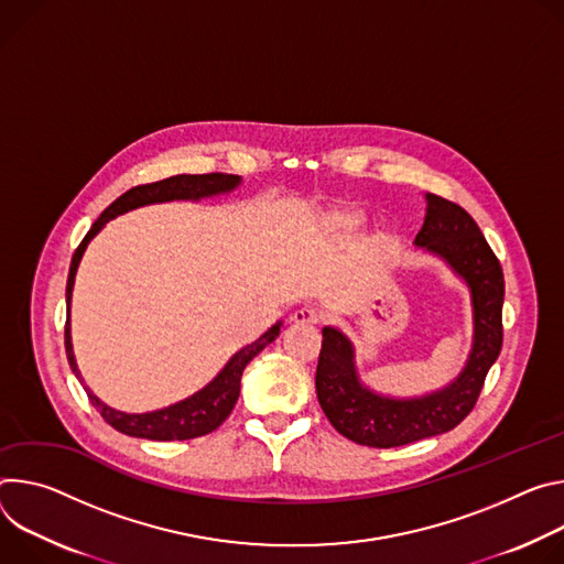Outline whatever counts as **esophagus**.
<instances>
[{"label": "esophagus", "instance_id": "34e87169", "mask_svg": "<svg viewBox=\"0 0 564 564\" xmlns=\"http://www.w3.org/2000/svg\"><path fill=\"white\" fill-rule=\"evenodd\" d=\"M291 321L295 325H302V327H314V325L321 323V314H318L314 306H302L291 316Z\"/></svg>", "mask_w": 564, "mask_h": 564}]
</instances>
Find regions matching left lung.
Masks as SVG:
<instances>
[{
    "mask_svg": "<svg viewBox=\"0 0 564 564\" xmlns=\"http://www.w3.org/2000/svg\"><path fill=\"white\" fill-rule=\"evenodd\" d=\"M427 215L414 243L444 258L473 293L475 343L459 379L421 399H388L360 386L354 347L334 327L323 329L316 390L329 423L349 442L397 448L459 425L475 408L486 373L502 349L505 273L475 219L457 204L427 195Z\"/></svg>",
    "mask_w": 564,
    "mask_h": 564,
    "instance_id": "8db88e82",
    "label": "left lung"
}]
</instances>
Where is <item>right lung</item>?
Here are the masks:
<instances>
[{"instance_id":"obj_1","label":"right lung","mask_w":564,"mask_h":564,"mask_svg":"<svg viewBox=\"0 0 564 564\" xmlns=\"http://www.w3.org/2000/svg\"><path fill=\"white\" fill-rule=\"evenodd\" d=\"M239 183V176L235 174H224V172H208V174H176V176H167L163 181H154V183H143V185H134L132 191H128L124 195H120L89 228V232L85 235V239L80 241V246L76 248V253L72 258V267H69V280H67V306L72 304V291H74V280H76V271L80 264V258L85 253L87 243L91 241V237L113 217L134 210L139 206H148V204H159V202H172V199H202V197H210V195H219V193H228ZM280 334V323L273 325L262 338H258L253 345L243 347L241 351H237L228 365L217 373L215 381L208 383L202 392L193 394L191 399H185L181 403H174L165 410H156V412H148V414H124L118 410H111L109 405H105L102 401H98L94 397V392L85 386L76 358H74V349H72V327H69V318L65 325V349H67V358L69 365L74 369V373L78 377V381L83 383L91 405L100 412V416L116 427L122 434L130 436H141V440H152V442H183V440H195V436H204L210 434L213 430H217L228 414L232 412L237 399H239V383H241V371L243 367L253 360L267 345H271Z\"/></svg>"}]
</instances>
